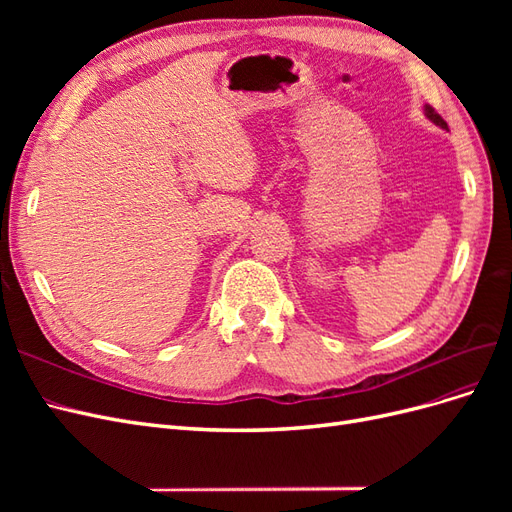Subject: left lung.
Listing matches in <instances>:
<instances>
[{
  "mask_svg": "<svg viewBox=\"0 0 512 512\" xmlns=\"http://www.w3.org/2000/svg\"><path fill=\"white\" fill-rule=\"evenodd\" d=\"M425 117L429 119V121H433V123H436V126H440L442 130H448V126H446V121L436 113V111H433V108L429 106V104H425Z\"/></svg>",
  "mask_w": 512,
  "mask_h": 512,
  "instance_id": "obj_1",
  "label": "left lung"
}]
</instances>
